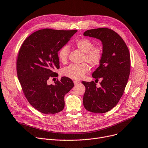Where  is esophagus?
Returning <instances> with one entry per match:
<instances>
[{
    "instance_id": "1",
    "label": "esophagus",
    "mask_w": 148,
    "mask_h": 148,
    "mask_svg": "<svg viewBox=\"0 0 148 148\" xmlns=\"http://www.w3.org/2000/svg\"><path fill=\"white\" fill-rule=\"evenodd\" d=\"M79 82H80L78 81H73V83H74L75 85H77L78 84H79Z\"/></svg>"
}]
</instances>
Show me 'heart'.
Wrapping results in <instances>:
<instances>
[{"label":"heart","instance_id":"b5f03b06","mask_svg":"<svg viewBox=\"0 0 148 148\" xmlns=\"http://www.w3.org/2000/svg\"><path fill=\"white\" fill-rule=\"evenodd\" d=\"M75 45L84 53L82 61L87 62L90 66L98 65L103 58V49L100 46H94L93 42L88 38H82L75 42ZM69 48L64 45L58 51V58L62 63H65L67 60ZM89 71V66L86 63L81 64H71L63 68L62 74L69 78L79 80L82 79Z\"/></svg>","mask_w":148,"mask_h":148}]
</instances>
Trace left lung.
Segmentation results:
<instances>
[{"label":"left lung","mask_w":148,"mask_h":148,"mask_svg":"<svg viewBox=\"0 0 148 148\" xmlns=\"http://www.w3.org/2000/svg\"><path fill=\"white\" fill-rule=\"evenodd\" d=\"M84 36L98 39L103 44V58L92 75L102 81L99 87L94 81L82 82L85 86L84 106L92 112H107L117 104L127 85L130 72L129 51L122 38L112 29H89Z\"/></svg>","instance_id":"1"}]
</instances>
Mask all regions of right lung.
I'll return each mask as SVG.
<instances>
[{
	"mask_svg": "<svg viewBox=\"0 0 148 148\" xmlns=\"http://www.w3.org/2000/svg\"><path fill=\"white\" fill-rule=\"evenodd\" d=\"M76 29L64 31L49 28L32 33L19 50L16 70L22 90L29 104L44 114H55L64 107V95L74 84L67 77H62L54 85H49L53 72L59 69L58 53L69 41Z\"/></svg>",
	"mask_w": 148,
	"mask_h": 148,
	"instance_id": "right-lung-1",
	"label": "right lung"
}]
</instances>
